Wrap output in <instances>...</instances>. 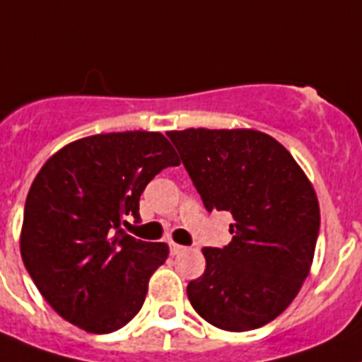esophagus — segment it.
Listing matches in <instances>:
<instances>
[{
    "instance_id": "obj_1",
    "label": "esophagus",
    "mask_w": 362,
    "mask_h": 362,
    "mask_svg": "<svg viewBox=\"0 0 362 362\" xmlns=\"http://www.w3.org/2000/svg\"><path fill=\"white\" fill-rule=\"evenodd\" d=\"M186 247H182V245H176V243H169V250H171L173 256H176V254H180L182 250H184Z\"/></svg>"
}]
</instances>
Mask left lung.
<instances>
[{
	"mask_svg": "<svg viewBox=\"0 0 362 362\" xmlns=\"http://www.w3.org/2000/svg\"><path fill=\"white\" fill-rule=\"evenodd\" d=\"M208 211H230L232 243L202 248L187 284L200 317L226 331L265 326L289 308L311 269L320 209L311 182L281 144L257 130L167 132Z\"/></svg>",
	"mask_w": 362,
	"mask_h": 362,
	"instance_id": "1",
	"label": "left lung"
}]
</instances>
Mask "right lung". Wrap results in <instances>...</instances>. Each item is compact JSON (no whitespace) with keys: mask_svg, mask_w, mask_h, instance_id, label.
I'll list each match as a JSON object with an SVG mask.
<instances>
[{"mask_svg":"<svg viewBox=\"0 0 362 362\" xmlns=\"http://www.w3.org/2000/svg\"><path fill=\"white\" fill-rule=\"evenodd\" d=\"M180 165L160 132L88 136L60 148L33 182L20 250L35 285L64 320L88 333L127 326L145 302L165 243L124 232L139 197L165 167Z\"/></svg>","mask_w":362,"mask_h":362,"instance_id":"right-lung-1","label":"right lung"}]
</instances>
